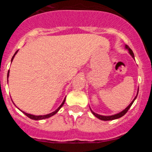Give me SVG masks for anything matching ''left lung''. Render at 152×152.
Listing matches in <instances>:
<instances>
[{
  "instance_id": "8db88e82",
  "label": "left lung",
  "mask_w": 152,
  "mask_h": 152,
  "mask_svg": "<svg viewBox=\"0 0 152 152\" xmlns=\"http://www.w3.org/2000/svg\"><path fill=\"white\" fill-rule=\"evenodd\" d=\"M126 49H128L129 52V53H130V55H131V56L134 58L133 52H132V49H130L129 47L127 45H126ZM138 93H139V91H138ZM138 93H137V95H138ZM137 95H136V96H135V97L134 98V100H132V103H130V104L128 106V107H127L126 109H125L124 110H123L121 113H119L115 114V115H113V116H101V115H98V114H96V113H94L92 110H91V112H92V113L94 114V116H96V117H97L98 119H101V120H104V121H107V120H113V119H119V118H120V117H122V116H124L125 114H126V113H127V111H128L129 110V108H130V107H131V106L132 105V103H133L134 100H135V98L137 97Z\"/></svg>"
}]
</instances>
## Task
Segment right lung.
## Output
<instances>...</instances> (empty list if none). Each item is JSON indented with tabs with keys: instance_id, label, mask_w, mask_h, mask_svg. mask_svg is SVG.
I'll return each mask as SVG.
<instances>
[{
	"instance_id": "obj_1",
	"label": "right lung",
	"mask_w": 152,
	"mask_h": 152,
	"mask_svg": "<svg viewBox=\"0 0 152 152\" xmlns=\"http://www.w3.org/2000/svg\"><path fill=\"white\" fill-rule=\"evenodd\" d=\"M17 52H18V51H17V52H15V54L13 55V58H12L11 61H13V57L15 56V55L17 54ZM8 75H9V72H8V74H7V78H8ZM64 101H65V99H64V101L62 102V103H61V106H60V107H58V108L56 111H54V112L51 113H49V114H47V115H44V116H34V115H31V114H28V113H25V112H23V113L25 114V115H26V116H28V117L30 118V119H35V120H39V119H46V118L51 117V116H53V115H55V114H56V113L58 112V111L59 110L60 108H61V107H62L63 104H64Z\"/></svg>"
}]
</instances>
